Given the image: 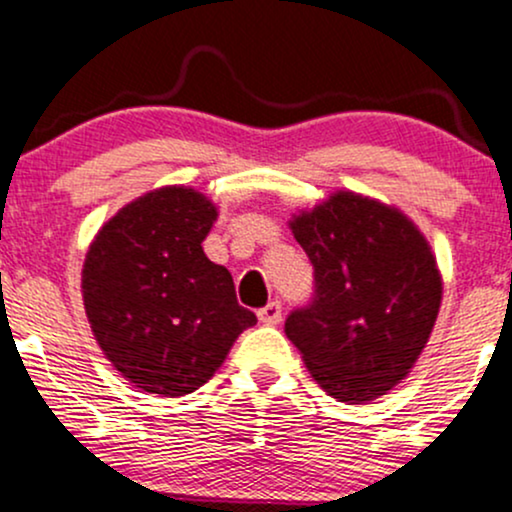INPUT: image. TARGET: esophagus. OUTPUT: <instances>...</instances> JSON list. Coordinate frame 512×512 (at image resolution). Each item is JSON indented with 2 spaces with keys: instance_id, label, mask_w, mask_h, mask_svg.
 Listing matches in <instances>:
<instances>
[{
  "instance_id": "34e87169",
  "label": "esophagus",
  "mask_w": 512,
  "mask_h": 512,
  "mask_svg": "<svg viewBox=\"0 0 512 512\" xmlns=\"http://www.w3.org/2000/svg\"><path fill=\"white\" fill-rule=\"evenodd\" d=\"M257 318H260V323H265V325H277L279 320H282V303L269 301L265 308H260V311H257Z\"/></svg>"
}]
</instances>
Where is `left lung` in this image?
<instances>
[{
    "label": "left lung",
    "mask_w": 512,
    "mask_h": 512,
    "mask_svg": "<svg viewBox=\"0 0 512 512\" xmlns=\"http://www.w3.org/2000/svg\"><path fill=\"white\" fill-rule=\"evenodd\" d=\"M313 265V296L286 318L308 372L340 401H372L413 367L435 325L442 279L401 211L338 192L291 221Z\"/></svg>",
    "instance_id": "1"
}]
</instances>
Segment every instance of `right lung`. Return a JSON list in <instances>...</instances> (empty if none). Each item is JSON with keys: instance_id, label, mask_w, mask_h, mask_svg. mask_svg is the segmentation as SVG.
I'll return each instance as SVG.
<instances>
[{"instance_id": "add662e5", "label": "right lung", "mask_w": 512, "mask_h": 512, "mask_svg": "<svg viewBox=\"0 0 512 512\" xmlns=\"http://www.w3.org/2000/svg\"><path fill=\"white\" fill-rule=\"evenodd\" d=\"M216 216L204 194L162 187L123 206L89 245L84 311L106 359L138 389L196 391L257 323L228 269L204 255Z\"/></svg>"}]
</instances>
